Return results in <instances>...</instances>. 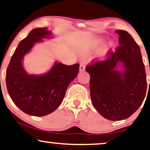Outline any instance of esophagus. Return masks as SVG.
I'll list each match as a JSON object with an SVG mask.
<instances>
[{"label":"esophagus","instance_id":"esophagus-1","mask_svg":"<svg viewBox=\"0 0 150 150\" xmlns=\"http://www.w3.org/2000/svg\"><path fill=\"white\" fill-rule=\"evenodd\" d=\"M85 68H86L85 64H84V63H81V64H80V66H79V71H80V72H82V71H85Z\"/></svg>","mask_w":150,"mask_h":150}]
</instances>
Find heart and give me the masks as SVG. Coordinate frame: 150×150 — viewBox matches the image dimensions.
I'll list each match as a JSON object with an SVG mask.
<instances>
[{"instance_id":"b5f03b06","label":"heart","mask_w":150,"mask_h":150,"mask_svg":"<svg viewBox=\"0 0 150 150\" xmlns=\"http://www.w3.org/2000/svg\"><path fill=\"white\" fill-rule=\"evenodd\" d=\"M103 39H99L96 41V43H95V45H94V47H99L100 46H101L103 44ZM113 46V43L112 42H109V43L107 44V45L105 46L104 47V49L102 50V52H101V56H105V55L107 54V52L111 48H112Z\"/></svg>"}]
</instances>
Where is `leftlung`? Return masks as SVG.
<instances>
[{
	"mask_svg": "<svg viewBox=\"0 0 150 150\" xmlns=\"http://www.w3.org/2000/svg\"><path fill=\"white\" fill-rule=\"evenodd\" d=\"M120 45L111 49L104 60L92 61L86 71L90 76V89L94 107L107 120L118 121L133 114L144 100L146 73L140 48L132 36L118 30ZM122 64L123 72L117 70Z\"/></svg>",
	"mask_w": 150,
	"mask_h": 150,
	"instance_id": "left-lung-1",
	"label": "left lung"
}]
</instances>
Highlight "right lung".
Returning a JSON list of instances; mask_svg holds the SVG:
<instances>
[{"instance_id":"1","label":"right lung","mask_w":150,"mask_h":150,"mask_svg":"<svg viewBox=\"0 0 150 150\" xmlns=\"http://www.w3.org/2000/svg\"><path fill=\"white\" fill-rule=\"evenodd\" d=\"M50 35L46 28L31 30L19 43L6 73L7 88L12 100L22 111L34 116H44L56 110L69 85L79 73V64L69 66L58 62L42 75H29L25 71L22 67L24 55L35 43Z\"/></svg>"}]
</instances>
